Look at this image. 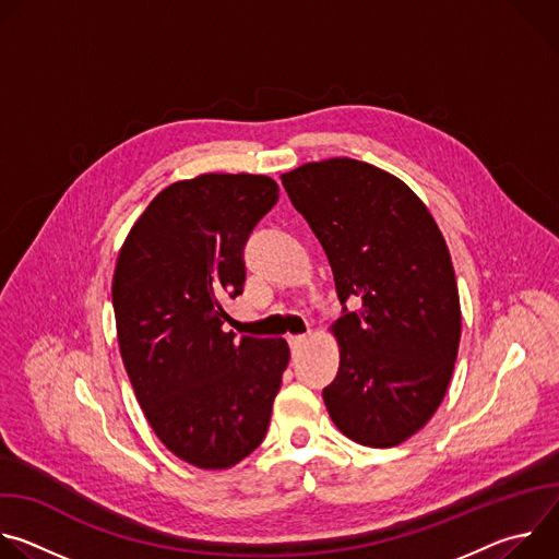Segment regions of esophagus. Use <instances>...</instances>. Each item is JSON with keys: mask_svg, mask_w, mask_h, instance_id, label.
I'll list each match as a JSON object with an SVG mask.
<instances>
[{"mask_svg": "<svg viewBox=\"0 0 559 559\" xmlns=\"http://www.w3.org/2000/svg\"><path fill=\"white\" fill-rule=\"evenodd\" d=\"M307 341H309L307 336H289V347H292V352L298 354V352L307 345Z\"/></svg>", "mask_w": 559, "mask_h": 559, "instance_id": "obj_1", "label": "esophagus"}]
</instances>
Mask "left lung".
I'll list each match as a JSON object with an SVG mask.
<instances>
[{
	"mask_svg": "<svg viewBox=\"0 0 559 559\" xmlns=\"http://www.w3.org/2000/svg\"><path fill=\"white\" fill-rule=\"evenodd\" d=\"M321 241L338 300H360L332 323L341 365L323 401L349 440L386 449L420 431L447 393L462 311L444 236L397 177L336 156L281 175Z\"/></svg>",
	"mask_w": 559,
	"mask_h": 559,
	"instance_id": "obj_1",
	"label": "left lung"
}]
</instances>
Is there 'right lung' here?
<instances>
[{
    "mask_svg": "<svg viewBox=\"0 0 559 559\" xmlns=\"http://www.w3.org/2000/svg\"><path fill=\"white\" fill-rule=\"evenodd\" d=\"M278 201L265 175H199L158 192L130 227L112 276L123 367L177 457L229 468L265 438L289 362L285 338H236L225 305L243 292V248Z\"/></svg>",
    "mask_w": 559,
    "mask_h": 559,
    "instance_id": "right-lung-1",
    "label": "right lung"
}]
</instances>
